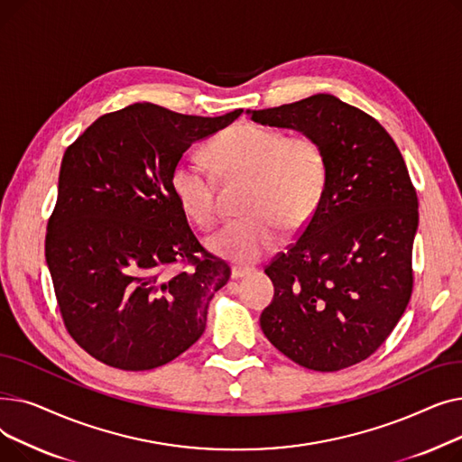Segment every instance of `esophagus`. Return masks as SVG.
I'll return each mask as SVG.
<instances>
[{"instance_id":"34e87169","label":"esophagus","mask_w":462,"mask_h":462,"mask_svg":"<svg viewBox=\"0 0 462 462\" xmlns=\"http://www.w3.org/2000/svg\"><path fill=\"white\" fill-rule=\"evenodd\" d=\"M254 272H256V268H253V265H234V268H232V279L247 277V275H251Z\"/></svg>"}]
</instances>
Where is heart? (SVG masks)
<instances>
[{"mask_svg": "<svg viewBox=\"0 0 462 462\" xmlns=\"http://www.w3.org/2000/svg\"><path fill=\"white\" fill-rule=\"evenodd\" d=\"M206 155L221 178H251L245 209L209 239V249L234 262L251 263L272 253L284 226L296 230L317 213L329 180V162L319 138L307 133L239 124L218 133ZM170 189L190 221L208 230L217 223L215 178L206 166L180 161Z\"/></svg>", "mask_w": 462, "mask_h": 462, "instance_id": "obj_1", "label": "heart"}]
</instances>
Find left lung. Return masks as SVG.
Masks as SVG:
<instances>
[{
	"mask_svg": "<svg viewBox=\"0 0 462 462\" xmlns=\"http://www.w3.org/2000/svg\"><path fill=\"white\" fill-rule=\"evenodd\" d=\"M249 114L319 138L329 162L317 213L265 268L275 298L260 328L305 369L352 367L383 345L414 288L418 194L404 159L373 116L329 93Z\"/></svg>",
	"mask_w": 462,
	"mask_h": 462,
	"instance_id": "obj_1",
	"label": "left lung"
}]
</instances>
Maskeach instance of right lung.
I'll return each instance as SVG.
<instances>
[{
    "instance_id": "right-lung-1",
    "label": "right lung",
    "mask_w": 462,
    "mask_h": 462,
    "mask_svg": "<svg viewBox=\"0 0 462 462\" xmlns=\"http://www.w3.org/2000/svg\"><path fill=\"white\" fill-rule=\"evenodd\" d=\"M241 112L136 103L95 119L67 148L44 254L69 335L105 365L157 369L202 337L230 265L200 245L170 174L192 142Z\"/></svg>"
}]
</instances>
